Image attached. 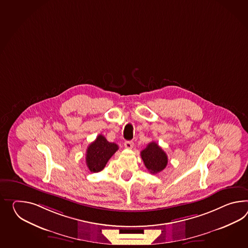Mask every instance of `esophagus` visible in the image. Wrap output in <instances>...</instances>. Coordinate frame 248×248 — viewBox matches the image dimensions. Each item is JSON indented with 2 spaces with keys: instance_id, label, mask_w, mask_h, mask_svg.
I'll return each mask as SVG.
<instances>
[{
  "instance_id": "obj_1",
  "label": "esophagus",
  "mask_w": 248,
  "mask_h": 248,
  "mask_svg": "<svg viewBox=\"0 0 248 248\" xmlns=\"http://www.w3.org/2000/svg\"><path fill=\"white\" fill-rule=\"evenodd\" d=\"M124 147H125L126 149H132L133 147V140H125V141H124Z\"/></svg>"
}]
</instances>
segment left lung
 Wrapping results in <instances>:
<instances>
[{
  "mask_svg": "<svg viewBox=\"0 0 248 248\" xmlns=\"http://www.w3.org/2000/svg\"><path fill=\"white\" fill-rule=\"evenodd\" d=\"M140 157L151 174L161 172L168 165V156L166 152L155 141L150 142L145 149L141 151Z\"/></svg>",
  "mask_w": 248,
  "mask_h": 248,
  "instance_id": "obj_1",
  "label": "left lung"
}]
</instances>
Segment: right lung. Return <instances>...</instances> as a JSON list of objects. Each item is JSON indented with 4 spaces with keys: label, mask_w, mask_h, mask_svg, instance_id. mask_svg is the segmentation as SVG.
<instances>
[{
    "label": "right lung",
    "mask_w": 248,
    "mask_h": 248,
    "mask_svg": "<svg viewBox=\"0 0 248 248\" xmlns=\"http://www.w3.org/2000/svg\"><path fill=\"white\" fill-rule=\"evenodd\" d=\"M117 150L118 145L115 142H109L102 134L97 135L96 140L91 142L87 149V167L93 173L100 172Z\"/></svg>",
    "instance_id": "obj_1"
}]
</instances>
